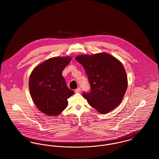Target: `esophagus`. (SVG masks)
I'll list each match as a JSON object with an SVG mask.
<instances>
[{"label":"esophagus","mask_w":159,"mask_h":159,"mask_svg":"<svg viewBox=\"0 0 159 159\" xmlns=\"http://www.w3.org/2000/svg\"><path fill=\"white\" fill-rule=\"evenodd\" d=\"M75 92L76 93H80L81 91V88H78L76 89H75Z\"/></svg>","instance_id":"obj_1"}]
</instances>
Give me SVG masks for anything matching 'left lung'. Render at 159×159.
<instances>
[{
  "instance_id": "1",
  "label": "left lung",
  "mask_w": 159,
  "mask_h": 159,
  "mask_svg": "<svg viewBox=\"0 0 159 159\" xmlns=\"http://www.w3.org/2000/svg\"><path fill=\"white\" fill-rule=\"evenodd\" d=\"M76 60L84 68L91 86L83 95L92 107L107 114L122 102L127 88V77L123 65L114 57L103 52L80 55Z\"/></svg>"
}]
</instances>
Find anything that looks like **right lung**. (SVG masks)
Returning a JSON list of instances; mask_svg holds the SVG:
<instances>
[{"label":"right lung","mask_w":159,"mask_h":159,"mask_svg":"<svg viewBox=\"0 0 159 159\" xmlns=\"http://www.w3.org/2000/svg\"><path fill=\"white\" fill-rule=\"evenodd\" d=\"M71 61L70 57L49 59L34 68L29 78V90L38 109L49 116L59 115L68 105L74 92L62 75Z\"/></svg>","instance_id":"obj_1"}]
</instances>
